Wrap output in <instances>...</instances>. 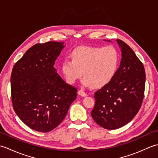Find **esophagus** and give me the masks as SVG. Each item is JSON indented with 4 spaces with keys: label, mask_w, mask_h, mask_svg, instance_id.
Here are the masks:
<instances>
[{
    "label": "esophagus",
    "mask_w": 158,
    "mask_h": 158,
    "mask_svg": "<svg viewBox=\"0 0 158 158\" xmlns=\"http://www.w3.org/2000/svg\"><path fill=\"white\" fill-rule=\"evenodd\" d=\"M78 93H79V94L80 96H87V94L84 92V90L82 89H79Z\"/></svg>",
    "instance_id": "obj_1"
}]
</instances>
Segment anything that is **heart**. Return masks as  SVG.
<instances>
[{"mask_svg":"<svg viewBox=\"0 0 158 158\" xmlns=\"http://www.w3.org/2000/svg\"><path fill=\"white\" fill-rule=\"evenodd\" d=\"M73 59L63 60L62 70L66 81L74 83L81 76L85 86L100 88L106 85L115 75L119 62V53L115 48L80 47L73 52Z\"/></svg>","mask_w":158,"mask_h":158,"instance_id":"obj_1","label":"heart"}]
</instances>
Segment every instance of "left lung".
Masks as SVG:
<instances>
[{"mask_svg": "<svg viewBox=\"0 0 158 158\" xmlns=\"http://www.w3.org/2000/svg\"><path fill=\"white\" fill-rule=\"evenodd\" d=\"M117 41L122 58L113 79L94 93L91 112L99 126L115 130L129 123L139 112L145 87V70L133 50L120 39Z\"/></svg>", "mask_w": 158, "mask_h": 158, "instance_id": "left-lung-1", "label": "left lung"}]
</instances>
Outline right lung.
<instances>
[{
    "instance_id": "right-lung-1",
    "label": "right lung",
    "mask_w": 158,
    "mask_h": 158,
    "mask_svg": "<svg viewBox=\"0 0 158 158\" xmlns=\"http://www.w3.org/2000/svg\"><path fill=\"white\" fill-rule=\"evenodd\" d=\"M62 43H36L12 70L13 108L26 126L38 132H48L58 126L77 98V88L66 83L54 68Z\"/></svg>"
}]
</instances>
